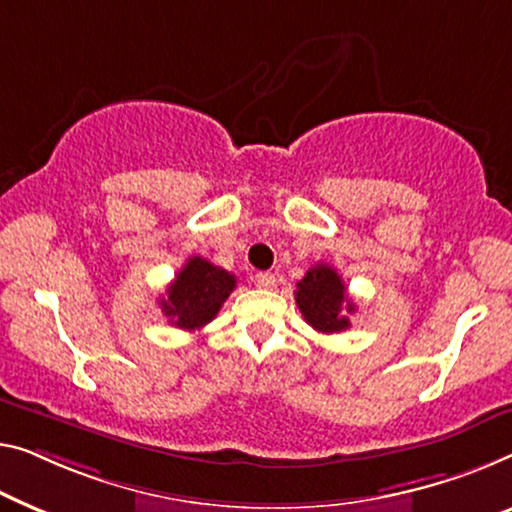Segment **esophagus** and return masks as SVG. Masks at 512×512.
<instances>
[{"instance_id":"1","label":"esophagus","mask_w":512,"mask_h":512,"mask_svg":"<svg viewBox=\"0 0 512 512\" xmlns=\"http://www.w3.org/2000/svg\"><path fill=\"white\" fill-rule=\"evenodd\" d=\"M255 285L259 289H271L273 285H276V276H273V273H269V271H259L255 276Z\"/></svg>"}]
</instances>
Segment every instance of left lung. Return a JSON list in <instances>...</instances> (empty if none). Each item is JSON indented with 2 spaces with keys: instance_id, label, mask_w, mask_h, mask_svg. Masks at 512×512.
<instances>
[{
  "instance_id": "8db88e82",
  "label": "left lung",
  "mask_w": 512,
  "mask_h": 512,
  "mask_svg": "<svg viewBox=\"0 0 512 512\" xmlns=\"http://www.w3.org/2000/svg\"><path fill=\"white\" fill-rule=\"evenodd\" d=\"M296 305L312 329L319 333H340L349 329L345 312H354V303L347 296L345 282L329 264H317L296 282ZM346 310L342 311L341 308Z\"/></svg>"
}]
</instances>
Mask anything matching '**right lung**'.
<instances>
[{
	"mask_svg": "<svg viewBox=\"0 0 512 512\" xmlns=\"http://www.w3.org/2000/svg\"><path fill=\"white\" fill-rule=\"evenodd\" d=\"M236 287L230 271L211 264L209 259L190 257L186 266L167 285V294L160 299V310L170 324L183 331L207 326L218 315L220 305L227 301Z\"/></svg>",
	"mask_w": 512,
	"mask_h": 512,
	"instance_id": "add662e5",
	"label": "right lung"
}]
</instances>
